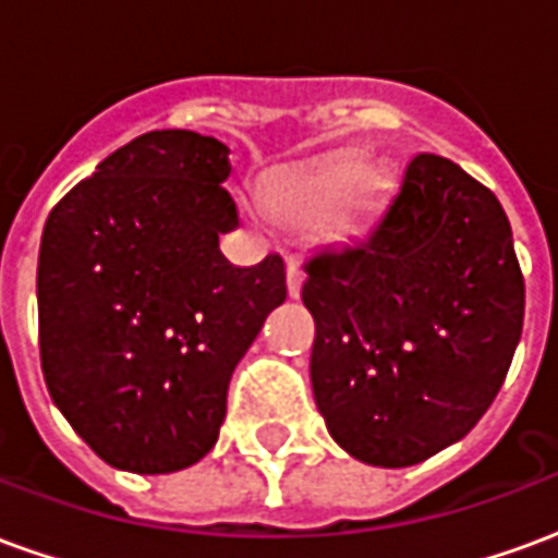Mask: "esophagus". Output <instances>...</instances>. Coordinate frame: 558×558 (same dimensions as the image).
<instances>
[{
    "label": "esophagus",
    "mask_w": 558,
    "mask_h": 558,
    "mask_svg": "<svg viewBox=\"0 0 558 558\" xmlns=\"http://www.w3.org/2000/svg\"><path fill=\"white\" fill-rule=\"evenodd\" d=\"M287 292H290L292 299H299V292H302V271L295 263H287Z\"/></svg>",
    "instance_id": "34e87169"
}]
</instances>
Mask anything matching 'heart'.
<instances>
[{"mask_svg": "<svg viewBox=\"0 0 558 558\" xmlns=\"http://www.w3.org/2000/svg\"><path fill=\"white\" fill-rule=\"evenodd\" d=\"M355 167L340 163L328 170L304 172H280L275 179H268L263 187L268 211L287 223V227H319L338 211L340 199L350 191Z\"/></svg>", "mask_w": 558, "mask_h": 558, "instance_id": "1", "label": "heart"}]
</instances>
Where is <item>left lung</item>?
Segmentation results:
<instances>
[{
    "instance_id": "1",
    "label": "left lung",
    "mask_w": 558,
    "mask_h": 558,
    "mask_svg": "<svg viewBox=\"0 0 558 558\" xmlns=\"http://www.w3.org/2000/svg\"><path fill=\"white\" fill-rule=\"evenodd\" d=\"M304 275L316 407L355 460L415 466L490 410L526 287L499 199L454 160L415 155L362 235Z\"/></svg>"
}]
</instances>
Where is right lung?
Returning <instances> with one entry per match:
<instances>
[{
    "mask_svg": "<svg viewBox=\"0 0 558 558\" xmlns=\"http://www.w3.org/2000/svg\"><path fill=\"white\" fill-rule=\"evenodd\" d=\"M230 148L148 131L116 148L44 223L38 340L50 398L110 466L163 475L218 442L235 364L287 299L278 254H220L239 227Z\"/></svg>",
    "mask_w": 558,
    "mask_h": 558,
    "instance_id": "obj_1",
    "label": "right lung"
}]
</instances>
